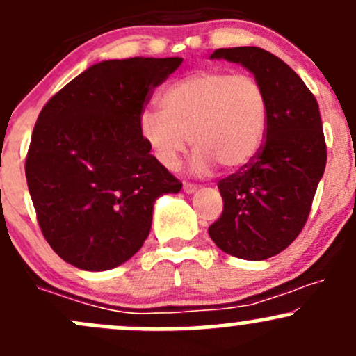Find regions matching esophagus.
<instances>
[{
  "label": "esophagus",
  "instance_id": "1",
  "mask_svg": "<svg viewBox=\"0 0 356 356\" xmlns=\"http://www.w3.org/2000/svg\"><path fill=\"white\" fill-rule=\"evenodd\" d=\"M182 189H184L186 194H193V193H196V191H197V186L191 184V182H184V186H182Z\"/></svg>",
  "mask_w": 356,
  "mask_h": 356
}]
</instances>
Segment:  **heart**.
<instances>
[{"instance_id": "heart-1", "label": "heart", "mask_w": 356, "mask_h": 356, "mask_svg": "<svg viewBox=\"0 0 356 356\" xmlns=\"http://www.w3.org/2000/svg\"><path fill=\"white\" fill-rule=\"evenodd\" d=\"M160 111L140 115V134L162 167L174 170L191 143L197 149L191 170L207 174L215 163L225 170L249 165L263 147L268 99L249 74L197 71L159 97Z\"/></svg>"}]
</instances>
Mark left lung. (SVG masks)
Segmentation results:
<instances>
[{"mask_svg":"<svg viewBox=\"0 0 356 356\" xmlns=\"http://www.w3.org/2000/svg\"><path fill=\"white\" fill-rule=\"evenodd\" d=\"M209 59L244 66L268 99L266 141L249 165L218 182L223 213L208 234L230 256H276L304 228L326 168V141L316 97L286 63L261 47L216 49Z\"/></svg>","mask_w":356,"mask_h":356,"instance_id":"1","label":"left lung"}]
</instances>
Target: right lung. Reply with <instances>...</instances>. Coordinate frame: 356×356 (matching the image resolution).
Returning <instances> with one entry per match:
<instances>
[{
	"label": "right lung",
	"mask_w": 356,
	"mask_h": 356,
	"mask_svg": "<svg viewBox=\"0 0 356 356\" xmlns=\"http://www.w3.org/2000/svg\"><path fill=\"white\" fill-rule=\"evenodd\" d=\"M182 58L109 59L90 66L40 111L25 175L44 237L66 263L107 271L131 259L153 204L182 188L149 153L140 115Z\"/></svg>",
	"instance_id": "right-lung-1"
}]
</instances>
